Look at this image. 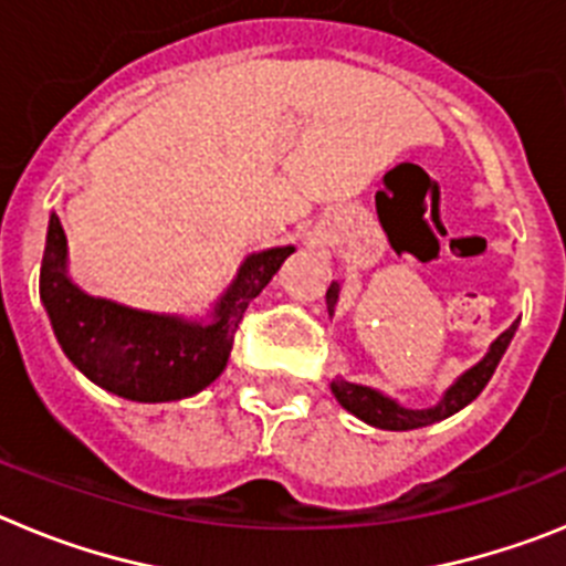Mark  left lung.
Listing matches in <instances>:
<instances>
[{
    "instance_id": "left-lung-1",
    "label": "left lung",
    "mask_w": 566,
    "mask_h": 566,
    "mask_svg": "<svg viewBox=\"0 0 566 566\" xmlns=\"http://www.w3.org/2000/svg\"><path fill=\"white\" fill-rule=\"evenodd\" d=\"M337 294H339V286L337 283H332L326 292L328 314H334ZM516 328H518V319L507 328V332L499 334L496 343L490 345L488 357H484L482 363L473 365L470 371H464L462 377L448 388L442 402L433 405V408H424V411H408V408L397 405L394 399L382 397V394L374 391V388L345 382V379L332 382V391L345 411H352L354 417L374 424V428H382V431H413V428H424V424H433L439 422V419H448L451 413L462 411L464 405H470L479 394L484 391V385L490 382V377H493V371H496L499 359H502L504 352H507V345L510 339H513V334H516Z\"/></svg>"
}]
</instances>
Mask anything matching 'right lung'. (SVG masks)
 I'll return each instance as SVG.
<instances>
[{"label": "right lung", "instance_id": "obj_1", "mask_svg": "<svg viewBox=\"0 0 566 566\" xmlns=\"http://www.w3.org/2000/svg\"><path fill=\"white\" fill-rule=\"evenodd\" d=\"M294 247L269 249L243 260L238 277L214 306L209 326L167 314H147L90 297L64 272L67 240L50 214L39 294L59 345L87 379L133 402H172L221 377L243 312L266 289Z\"/></svg>", "mask_w": 566, "mask_h": 566}]
</instances>
